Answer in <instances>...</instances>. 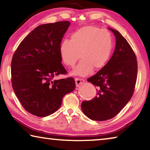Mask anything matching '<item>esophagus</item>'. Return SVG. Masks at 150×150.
<instances>
[{
  "label": "esophagus",
  "mask_w": 150,
  "mask_h": 150,
  "mask_svg": "<svg viewBox=\"0 0 150 150\" xmlns=\"http://www.w3.org/2000/svg\"><path fill=\"white\" fill-rule=\"evenodd\" d=\"M75 83H76V87H79L80 85H83V83H85V80L83 79H79V78H75Z\"/></svg>",
  "instance_id": "esophagus-1"
}]
</instances>
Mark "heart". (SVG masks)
<instances>
[{
  "label": "heart",
  "instance_id": "1",
  "mask_svg": "<svg viewBox=\"0 0 150 150\" xmlns=\"http://www.w3.org/2000/svg\"><path fill=\"white\" fill-rule=\"evenodd\" d=\"M70 38L61 42L59 52L62 62L69 67H73L79 56L82 58L72 75L85 77L94 67L100 69L108 63L113 47L112 37L108 30L85 26L73 32Z\"/></svg>",
  "mask_w": 150,
  "mask_h": 150
}]
</instances>
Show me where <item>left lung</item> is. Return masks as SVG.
I'll return each mask as SVG.
<instances>
[{"instance_id": "obj_1", "label": "left lung", "mask_w": 150, "mask_h": 150, "mask_svg": "<svg viewBox=\"0 0 150 150\" xmlns=\"http://www.w3.org/2000/svg\"><path fill=\"white\" fill-rule=\"evenodd\" d=\"M108 29L116 38V47L110 59L87 81L97 87L93 100L81 103L83 112L91 120L104 121L120 112L133 95L138 64L134 51L117 30Z\"/></svg>"}]
</instances>
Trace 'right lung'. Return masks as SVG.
Returning <instances> with one entry per match:
<instances>
[{"mask_svg":"<svg viewBox=\"0 0 150 150\" xmlns=\"http://www.w3.org/2000/svg\"><path fill=\"white\" fill-rule=\"evenodd\" d=\"M70 22L42 24L22 40L11 62L12 85L25 110L45 117L57 111L63 97L75 89L73 78L54 79L65 74L59 48Z\"/></svg>","mask_w":150,"mask_h":150,"instance_id":"right-lung-1","label":"right lung"}]
</instances>
